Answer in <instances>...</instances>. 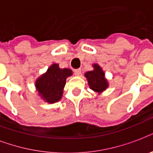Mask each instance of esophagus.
Segmentation results:
<instances>
[{"label": "esophagus", "instance_id": "1", "mask_svg": "<svg viewBox=\"0 0 153 153\" xmlns=\"http://www.w3.org/2000/svg\"><path fill=\"white\" fill-rule=\"evenodd\" d=\"M74 72L75 75H79V74H81V69H75Z\"/></svg>", "mask_w": 153, "mask_h": 153}]
</instances>
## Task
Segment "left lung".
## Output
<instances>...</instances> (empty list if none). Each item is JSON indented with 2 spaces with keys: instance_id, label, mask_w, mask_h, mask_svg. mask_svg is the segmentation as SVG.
<instances>
[{
  "instance_id": "1",
  "label": "left lung",
  "mask_w": 153,
  "mask_h": 153,
  "mask_svg": "<svg viewBox=\"0 0 153 153\" xmlns=\"http://www.w3.org/2000/svg\"><path fill=\"white\" fill-rule=\"evenodd\" d=\"M94 70L85 74L90 88L96 93L101 94L109 86L108 82L105 78V73L98 64L93 65Z\"/></svg>"
}]
</instances>
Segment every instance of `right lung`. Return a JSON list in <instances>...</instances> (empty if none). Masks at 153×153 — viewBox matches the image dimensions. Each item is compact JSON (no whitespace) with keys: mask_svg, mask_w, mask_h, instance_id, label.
<instances>
[{"mask_svg":"<svg viewBox=\"0 0 153 153\" xmlns=\"http://www.w3.org/2000/svg\"><path fill=\"white\" fill-rule=\"evenodd\" d=\"M71 75V69H61L57 63L52 64L46 73L36 81V87L39 95L48 103L59 102L62 98L66 79Z\"/></svg>","mask_w":153,"mask_h":153,"instance_id":"1","label":"right lung"}]
</instances>
